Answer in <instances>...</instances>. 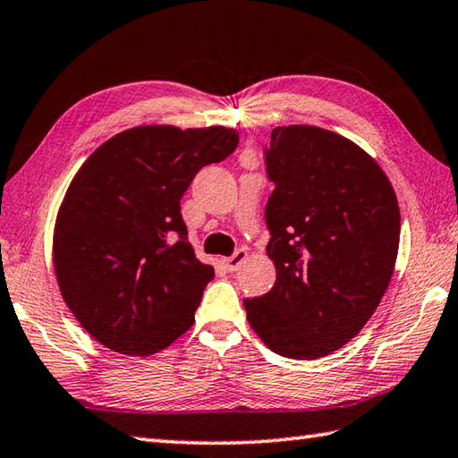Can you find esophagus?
Instances as JSON below:
<instances>
[{"mask_svg":"<svg viewBox=\"0 0 458 458\" xmlns=\"http://www.w3.org/2000/svg\"><path fill=\"white\" fill-rule=\"evenodd\" d=\"M245 259H247V250H245V249H237L235 253H233L231 257L223 259L221 265L225 267L227 273H235V270L241 267V263H242V260H245Z\"/></svg>","mask_w":458,"mask_h":458,"instance_id":"esophagus-1","label":"esophagus"}]
</instances>
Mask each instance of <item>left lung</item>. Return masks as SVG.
Here are the masks:
<instances>
[{
    "instance_id": "1",
    "label": "left lung",
    "mask_w": 458,
    "mask_h": 458,
    "mask_svg": "<svg viewBox=\"0 0 458 458\" xmlns=\"http://www.w3.org/2000/svg\"><path fill=\"white\" fill-rule=\"evenodd\" d=\"M265 164L275 183L265 219L276 283L242 301L247 320L278 356H328L387 291L401 229L395 191L369 154L318 126L275 128Z\"/></svg>"
}]
</instances>
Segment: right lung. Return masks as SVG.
<instances>
[{
  "label": "right lung",
  "mask_w": 458,
  "mask_h": 458,
  "mask_svg": "<svg viewBox=\"0 0 458 458\" xmlns=\"http://www.w3.org/2000/svg\"><path fill=\"white\" fill-rule=\"evenodd\" d=\"M237 144L225 126H138L98 146L72 177L53 263L69 310L102 346L150 356L191 328L216 270L195 259L180 199Z\"/></svg>",
  "instance_id": "right-lung-1"
}]
</instances>
